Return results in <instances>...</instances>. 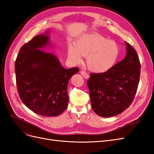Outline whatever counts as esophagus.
<instances>
[{"label":"esophagus","instance_id":"1","mask_svg":"<svg viewBox=\"0 0 154 154\" xmlns=\"http://www.w3.org/2000/svg\"><path fill=\"white\" fill-rule=\"evenodd\" d=\"M80 73H81L83 77H84L85 78H86V79H88V78H89V75H88V74L85 71H82L80 72Z\"/></svg>","mask_w":154,"mask_h":154}]
</instances>
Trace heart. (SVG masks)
I'll return each instance as SVG.
<instances>
[{"mask_svg":"<svg viewBox=\"0 0 154 154\" xmlns=\"http://www.w3.org/2000/svg\"><path fill=\"white\" fill-rule=\"evenodd\" d=\"M118 44L97 33H89L78 39L75 47L68 49V56L76 63L87 57V67L95 73H103L114 67L119 57Z\"/></svg>","mask_w":154,"mask_h":154,"instance_id":"1","label":"heart"}]
</instances>
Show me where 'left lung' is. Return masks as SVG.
Returning a JSON list of instances; mask_svg holds the SVG:
<instances>
[{"mask_svg": "<svg viewBox=\"0 0 154 154\" xmlns=\"http://www.w3.org/2000/svg\"><path fill=\"white\" fill-rule=\"evenodd\" d=\"M125 58L109 71L91 73L87 80L93 110L109 118L119 114L132 104L138 87L141 64L136 51L126 42Z\"/></svg>", "mask_w": 154, "mask_h": 154, "instance_id": "obj_1", "label": "left lung"}]
</instances>
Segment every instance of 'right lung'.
Listing matches in <instances>:
<instances>
[{"label": "right lung", "instance_id": "add662e5", "mask_svg": "<svg viewBox=\"0 0 154 154\" xmlns=\"http://www.w3.org/2000/svg\"><path fill=\"white\" fill-rule=\"evenodd\" d=\"M49 31L37 35L20 48L15 64L18 94L35 113L57 116L66 109L69 81L78 67L63 68L58 58L40 49L51 47Z\"/></svg>", "mask_w": 154, "mask_h": 154}]
</instances>
